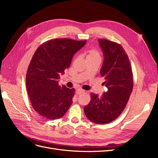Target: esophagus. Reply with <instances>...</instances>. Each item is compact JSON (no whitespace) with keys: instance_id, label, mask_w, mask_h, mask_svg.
Returning <instances> with one entry per match:
<instances>
[{"instance_id":"1","label":"esophagus","mask_w":158,"mask_h":158,"mask_svg":"<svg viewBox=\"0 0 158 158\" xmlns=\"http://www.w3.org/2000/svg\"><path fill=\"white\" fill-rule=\"evenodd\" d=\"M85 92L84 90H83V89H77L76 91V93L78 95H80V94H82V93H84Z\"/></svg>"}]
</instances>
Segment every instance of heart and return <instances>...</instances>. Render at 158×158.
I'll return each instance as SVG.
<instances>
[{
	"label": "heart",
	"mask_w": 158,
	"mask_h": 158,
	"mask_svg": "<svg viewBox=\"0 0 158 158\" xmlns=\"http://www.w3.org/2000/svg\"><path fill=\"white\" fill-rule=\"evenodd\" d=\"M87 59H99V52L95 49H91L88 51V55L86 56Z\"/></svg>",
	"instance_id": "heart-1"
}]
</instances>
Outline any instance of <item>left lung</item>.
Wrapping results in <instances>:
<instances>
[{
  "instance_id": "left-lung-1",
  "label": "left lung",
  "mask_w": 158,
  "mask_h": 158,
  "mask_svg": "<svg viewBox=\"0 0 158 158\" xmlns=\"http://www.w3.org/2000/svg\"><path fill=\"white\" fill-rule=\"evenodd\" d=\"M103 62L100 74L106 80L107 92L101 97L91 93V102L84 108L85 116L96 124H106L117 118L125 109L133 88L132 72L125 51L119 44L99 39Z\"/></svg>"
}]
</instances>
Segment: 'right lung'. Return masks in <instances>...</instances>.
Returning a JSON list of instances; mask_svg holds the SVG:
<instances>
[{"instance_id": "1", "label": "right lung", "mask_w": 158, "mask_h": 158, "mask_svg": "<svg viewBox=\"0 0 158 158\" xmlns=\"http://www.w3.org/2000/svg\"><path fill=\"white\" fill-rule=\"evenodd\" d=\"M85 43L51 40L41 45L33 55L26 74V88L33 109L45 118H61L72 105L75 89L59 85V79Z\"/></svg>"}]
</instances>
